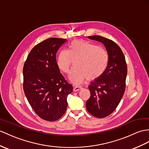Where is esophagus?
I'll use <instances>...</instances> for the list:
<instances>
[{
  "label": "esophagus",
  "instance_id": "1",
  "mask_svg": "<svg viewBox=\"0 0 149 149\" xmlns=\"http://www.w3.org/2000/svg\"><path fill=\"white\" fill-rule=\"evenodd\" d=\"M82 89V87L81 86H74V88H73V91L74 92H77L79 91V90H80Z\"/></svg>",
  "mask_w": 149,
  "mask_h": 149
}]
</instances>
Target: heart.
Returning <instances> with one entry per match:
<instances>
[{
  "mask_svg": "<svg viewBox=\"0 0 149 149\" xmlns=\"http://www.w3.org/2000/svg\"><path fill=\"white\" fill-rule=\"evenodd\" d=\"M75 61L76 66L70 74V79L75 85H79L88 78L95 80L106 71L109 62L107 51L84 40H75L68 46V50H62L57 57L59 70L68 73Z\"/></svg>",
  "mask_w": 149,
  "mask_h": 149,
  "instance_id": "b5f03b06",
  "label": "heart"
}]
</instances>
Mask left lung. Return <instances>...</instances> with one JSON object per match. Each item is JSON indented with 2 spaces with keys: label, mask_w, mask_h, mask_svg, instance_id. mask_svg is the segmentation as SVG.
Here are the masks:
<instances>
[{
  "label": "left lung",
  "mask_w": 149,
  "mask_h": 149,
  "mask_svg": "<svg viewBox=\"0 0 149 149\" xmlns=\"http://www.w3.org/2000/svg\"><path fill=\"white\" fill-rule=\"evenodd\" d=\"M88 37L102 43L109 56L106 71L88 86L90 97L86 103L90 114L96 118H103L113 112L125 93L126 63L121 48L114 42L98 35Z\"/></svg>",
  "instance_id": "8db88e82"
}]
</instances>
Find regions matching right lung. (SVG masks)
Returning <instances> with one entry per match:
<instances>
[{"mask_svg":"<svg viewBox=\"0 0 149 149\" xmlns=\"http://www.w3.org/2000/svg\"><path fill=\"white\" fill-rule=\"evenodd\" d=\"M66 39L47 38L32 49L23 67V90L29 104L40 118L54 121L66 111L72 86L61 73L56 53Z\"/></svg>","mask_w":149,"mask_h":149,"instance_id":"add662e5","label":"right lung"}]
</instances>
